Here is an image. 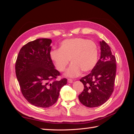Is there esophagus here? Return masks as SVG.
Returning a JSON list of instances; mask_svg holds the SVG:
<instances>
[{"instance_id": "1", "label": "esophagus", "mask_w": 134, "mask_h": 134, "mask_svg": "<svg viewBox=\"0 0 134 134\" xmlns=\"http://www.w3.org/2000/svg\"><path fill=\"white\" fill-rule=\"evenodd\" d=\"M67 81H68V82L70 83H72V81H73V80H72V79H68Z\"/></svg>"}]
</instances>
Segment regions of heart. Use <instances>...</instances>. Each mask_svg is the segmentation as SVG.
I'll return each mask as SVG.
<instances>
[{
    "label": "heart",
    "instance_id": "heart-1",
    "mask_svg": "<svg viewBox=\"0 0 134 134\" xmlns=\"http://www.w3.org/2000/svg\"><path fill=\"white\" fill-rule=\"evenodd\" d=\"M98 46L93 41L83 38L65 40L59 49L50 52V58L58 71H64L71 59V65L65 72L69 77H76L81 71L88 72L94 69L98 61Z\"/></svg>",
    "mask_w": 134,
    "mask_h": 134
}]
</instances>
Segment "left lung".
<instances>
[{"instance_id": "left-lung-1", "label": "left lung", "mask_w": 134, "mask_h": 134, "mask_svg": "<svg viewBox=\"0 0 134 134\" xmlns=\"http://www.w3.org/2000/svg\"><path fill=\"white\" fill-rule=\"evenodd\" d=\"M100 45L101 55L96 66L90 73L80 80L84 89L79 95V99L81 103L89 108L103 105L114 90L116 58L105 41L100 42Z\"/></svg>"}]
</instances>
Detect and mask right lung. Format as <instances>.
<instances>
[{
	"instance_id": "add662e5",
	"label": "right lung",
	"mask_w": 134,
	"mask_h": 134,
	"mask_svg": "<svg viewBox=\"0 0 134 134\" xmlns=\"http://www.w3.org/2000/svg\"><path fill=\"white\" fill-rule=\"evenodd\" d=\"M51 40L40 38L24 45L15 63V72L24 97L32 105L49 108L58 98L67 79L57 80L60 72L50 58Z\"/></svg>"
}]
</instances>
